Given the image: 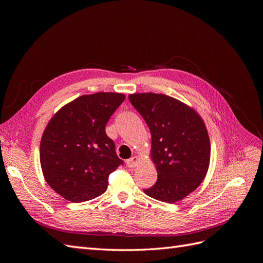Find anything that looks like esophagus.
Returning a JSON list of instances; mask_svg holds the SVG:
<instances>
[{
	"label": "esophagus",
	"instance_id": "1",
	"mask_svg": "<svg viewBox=\"0 0 263 263\" xmlns=\"http://www.w3.org/2000/svg\"><path fill=\"white\" fill-rule=\"evenodd\" d=\"M139 163V158L138 157H133L126 161V164L128 168H135Z\"/></svg>",
	"mask_w": 263,
	"mask_h": 263
}]
</instances>
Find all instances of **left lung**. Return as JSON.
<instances>
[{
	"mask_svg": "<svg viewBox=\"0 0 263 263\" xmlns=\"http://www.w3.org/2000/svg\"><path fill=\"white\" fill-rule=\"evenodd\" d=\"M151 133V158L158 180L145 193L158 201L176 203L204 180L211 159L210 137L193 108L164 94L128 97Z\"/></svg>",
	"mask_w": 263,
	"mask_h": 263,
	"instance_id": "obj_1",
	"label": "left lung"
}]
</instances>
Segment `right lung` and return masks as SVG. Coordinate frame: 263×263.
Segmentation results:
<instances>
[{"mask_svg": "<svg viewBox=\"0 0 263 263\" xmlns=\"http://www.w3.org/2000/svg\"><path fill=\"white\" fill-rule=\"evenodd\" d=\"M125 95L99 92L70 102L53 115L41 140L46 182L66 200L80 203L103 194L108 177L124 161L105 133Z\"/></svg>", "mask_w": 263, "mask_h": 263, "instance_id": "add662e5", "label": "right lung"}]
</instances>
